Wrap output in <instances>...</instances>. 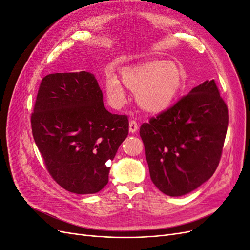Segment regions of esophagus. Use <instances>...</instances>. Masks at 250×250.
Instances as JSON below:
<instances>
[{"instance_id": "esophagus-1", "label": "esophagus", "mask_w": 250, "mask_h": 250, "mask_svg": "<svg viewBox=\"0 0 250 250\" xmlns=\"http://www.w3.org/2000/svg\"><path fill=\"white\" fill-rule=\"evenodd\" d=\"M137 130H138V123L135 122V121L131 120L129 122V132L134 133Z\"/></svg>"}]
</instances>
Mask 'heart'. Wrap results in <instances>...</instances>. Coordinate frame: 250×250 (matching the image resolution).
<instances>
[{
  "label": "heart",
  "instance_id": "b5f03b06",
  "mask_svg": "<svg viewBox=\"0 0 250 250\" xmlns=\"http://www.w3.org/2000/svg\"><path fill=\"white\" fill-rule=\"evenodd\" d=\"M122 83L135 94L139 107L150 115L167 110L178 96L183 86V74L174 62H149L130 67L121 74ZM104 89L108 102L115 107L125 103V90L118 78L107 74Z\"/></svg>",
  "mask_w": 250,
  "mask_h": 250
}]
</instances>
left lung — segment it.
Returning <instances> with one entry per match:
<instances>
[{
	"instance_id": "1",
	"label": "left lung",
	"mask_w": 250,
	"mask_h": 250,
	"mask_svg": "<svg viewBox=\"0 0 250 250\" xmlns=\"http://www.w3.org/2000/svg\"><path fill=\"white\" fill-rule=\"evenodd\" d=\"M229 126V111L214 80L194 87L140 128L150 177L164 194L194 191L215 173Z\"/></svg>"
}]
</instances>
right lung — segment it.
Instances as JSON below:
<instances>
[{"mask_svg": "<svg viewBox=\"0 0 250 250\" xmlns=\"http://www.w3.org/2000/svg\"><path fill=\"white\" fill-rule=\"evenodd\" d=\"M126 116L112 115L92 73L43 77L31 116L32 134L56 183L75 194H95L108 183L110 167L128 135Z\"/></svg>", "mask_w": 250, "mask_h": 250, "instance_id": "add662e5", "label": "right lung"}]
</instances>
